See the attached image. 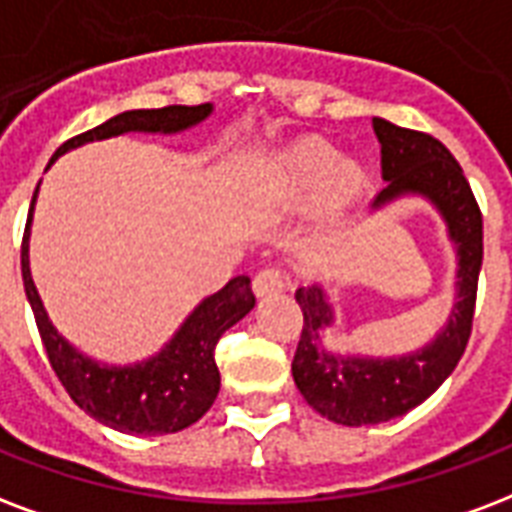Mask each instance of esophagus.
Segmentation results:
<instances>
[{
    "instance_id": "1",
    "label": "esophagus",
    "mask_w": 512,
    "mask_h": 512,
    "mask_svg": "<svg viewBox=\"0 0 512 512\" xmlns=\"http://www.w3.org/2000/svg\"><path fill=\"white\" fill-rule=\"evenodd\" d=\"M252 287H255V295H273V292H282L290 287V276L279 268H263L255 276Z\"/></svg>"
}]
</instances>
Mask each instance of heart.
<instances>
[{"instance_id":"1","label":"heart","mask_w":512,"mask_h":512,"mask_svg":"<svg viewBox=\"0 0 512 512\" xmlns=\"http://www.w3.org/2000/svg\"><path fill=\"white\" fill-rule=\"evenodd\" d=\"M368 185V171L333 144L308 139L284 152L265 174V195L287 206L317 204L322 225H338Z\"/></svg>"}]
</instances>
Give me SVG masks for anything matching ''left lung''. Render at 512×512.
I'll return each instance as SVG.
<instances>
[{
  "instance_id": "1",
  "label": "left lung",
  "mask_w": 512,
  "mask_h": 512,
  "mask_svg": "<svg viewBox=\"0 0 512 512\" xmlns=\"http://www.w3.org/2000/svg\"><path fill=\"white\" fill-rule=\"evenodd\" d=\"M381 144V177L386 187L373 209L421 195L446 222L456 249V303L446 327L427 346L403 357H360L335 354L322 343L335 325L333 303L322 284L298 287L295 300L303 311L292 378L306 403L325 419L343 427H365L397 419L427 400L462 360L470 341L475 292L483 263V217L462 166L435 136L400 128L373 117Z\"/></svg>"
}]
</instances>
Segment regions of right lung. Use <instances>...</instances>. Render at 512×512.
I'll use <instances>...</instances> for the list:
<instances>
[{"instance_id":"1","label":"right lung","mask_w":512,"mask_h":512,"mask_svg":"<svg viewBox=\"0 0 512 512\" xmlns=\"http://www.w3.org/2000/svg\"><path fill=\"white\" fill-rule=\"evenodd\" d=\"M212 104L198 107H161V109H128L109 117L107 123L85 131L64 142L50 158V163L64 152L83 147L88 142H101L112 136L131 134H179L198 126L212 115ZM39 185L31 198L29 220L23 230L21 273L26 298L31 303L42 346L48 351L50 368L56 370L74 403L93 419L128 435H169L190 427L201 419L220 392V370L214 360V346L225 330L236 325L255 308V295L249 276H233L220 292H214L193 308V314L182 322L174 338L155 357L134 365H104L83 351H77L50 322L42 306L29 268V228L34 217Z\"/></svg>"}]
</instances>
